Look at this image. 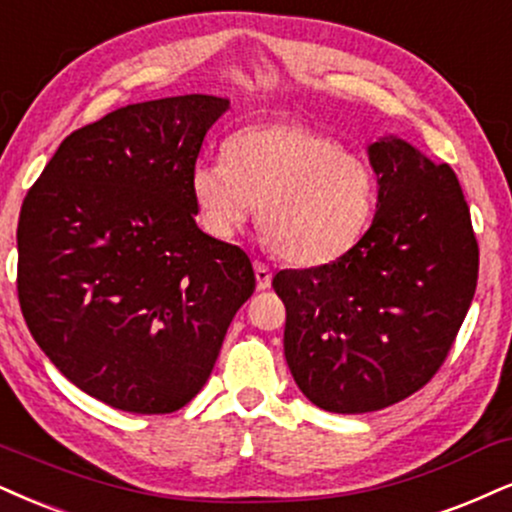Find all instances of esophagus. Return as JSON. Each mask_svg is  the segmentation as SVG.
<instances>
[{
	"mask_svg": "<svg viewBox=\"0 0 512 512\" xmlns=\"http://www.w3.org/2000/svg\"><path fill=\"white\" fill-rule=\"evenodd\" d=\"M254 273H256V287L261 289H268L270 282H273V273H270V268L266 266V263L261 261H254Z\"/></svg>",
	"mask_w": 512,
	"mask_h": 512,
	"instance_id": "1",
	"label": "esophagus"
}]
</instances>
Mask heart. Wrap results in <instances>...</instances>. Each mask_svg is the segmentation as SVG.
<instances>
[{
	"instance_id": "heart-1",
	"label": "heart",
	"mask_w": 512,
	"mask_h": 512,
	"mask_svg": "<svg viewBox=\"0 0 512 512\" xmlns=\"http://www.w3.org/2000/svg\"><path fill=\"white\" fill-rule=\"evenodd\" d=\"M201 223L232 237L254 216L277 256L323 266L353 249L377 206L375 170L323 132L294 121L244 125L223 144V159L189 173Z\"/></svg>"
}]
</instances>
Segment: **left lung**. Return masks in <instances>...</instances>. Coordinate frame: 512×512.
<instances>
[{"label": "left lung", "instance_id": "8db88e82", "mask_svg": "<svg viewBox=\"0 0 512 512\" xmlns=\"http://www.w3.org/2000/svg\"><path fill=\"white\" fill-rule=\"evenodd\" d=\"M377 213L337 261L273 277L285 301V358L330 413H372L441 368L477 287L479 249L456 173L401 137L368 147Z\"/></svg>", "mask_w": 512, "mask_h": 512}]
</instances>
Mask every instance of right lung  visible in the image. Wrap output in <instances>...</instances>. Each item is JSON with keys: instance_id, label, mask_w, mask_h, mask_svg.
I'll list each match as a JSON object with an SVG mask.
<instances>
[{"instance_id": "1", "label": "right lung", "mask_w": 512, "mask_h": 512, "mask_svg": "<svg viewBox=\"0 0 512 512\" xmlns=\"http://www.w3.org/2000/svg\"><path fill=\"white\" fill-rule=\"evenodd\" d=\"M230 99L128 104L71 132L18 218V301L63 377L118 410L163 415L204 387L239 306L249 256L199 230L189 189Z\"/></svg>"}]
</instances>
